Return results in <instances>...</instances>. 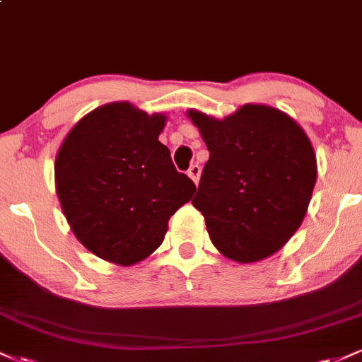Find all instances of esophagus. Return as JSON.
Listing matches in <instances>:
<instances>
[{"instance_id":"esophagus-1","label":"esophagus","mask_w":362,"mask_h":362,"mask_svg":"<svg viewBox=\"0 0 362 362\" xmlns=\"http://www.w3.org/2000/svg\"><path fill=\"white\" fill-rule=\"evenodd\" d=\"M187 175L194 180V184L197 185L199 184V178H201V167L199 165H192L189 170H187Z\"/></svg>"}]
</instances>
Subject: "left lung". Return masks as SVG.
I'll list each match as a JSON object with an SVG mask.
<instances>
[{
  "mask_svg": "<svg viewBox=\"0 0 362 362\" xmlns=\"http://www.w3.org/2000/svg\"><path fill=\"white\" fill-rule=\"evenodd\" d=\"M209 160L192 199L226 259L253 264L279 252L305 219L317 155L286 112L247 103L224 119L189 110Z\"/></svg>",
  "mask_w": 362,
  "mask_h": 362,
  "instance_id": "left-lung-1",
  "label": "left lung"
}]
</instances>
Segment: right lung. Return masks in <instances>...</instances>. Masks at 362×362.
<instances>
[{"mask_svg":"<svg viewBox=\"0 0 362 362\" xmlns=\"http://www.w3.org/2000/svg\"><path fill=\"white\" fill-rule=\"evenodd\" d=\"M165 124V114L112 102L78 120L56 155L62 213L78 242L110 264L148 259L195 192L158 141Z\"/></svg>","mask_w":362,"mask_h":362,"instance_id":"right-lung-1","label":"right lung"}]
</instances>
